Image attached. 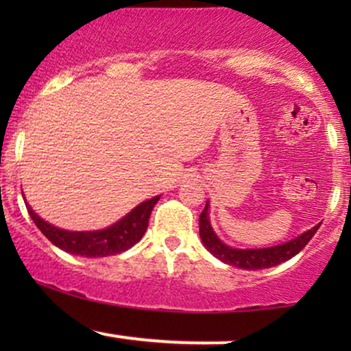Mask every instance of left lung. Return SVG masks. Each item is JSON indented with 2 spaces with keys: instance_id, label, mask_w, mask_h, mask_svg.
<instances>
[{
  "instance_id": "1",
  "label": "left lung",
  "mask_w": 351,
  "mask_h": 351,
  "mask_svg": "<svg viewBox=\"0 0 351 351\" xmlns=\"http://www.w3.org/2000/svg\"><path fill=\"white\" fill-rule=\"evenodd\" d=\"M208 208L209 203H206L203 213L199 215V236L204 247H206L213 256L217 257V259L223 261L224 264L234 265V267L239 269H247V271L274 267V265H279L282 263H285V261L292 259L293 256H297V254L308 244V241L312 239L313 234L317 232V229L320 228L322 224H317V226L308 229L304 234H300L299 237H295V239L280 245H272V247L264 249H234L224 244L223 241L215 234L211 224H209Z\"/></svg>"
}]
</instances>
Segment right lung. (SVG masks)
Returning a JSON list of instances; mask_svg holds the SVG:
<instances>
[{"label": "right lung", "instance_id": "add662e5", "mask_svg": "<svg viewBox=\"0 0 351 351\" xmlns=\"http://www.w3.org/2000/svg\"><path fill=\"white\" fill-rule=\"evenodd\" d=\"M160 196L143 201L135 209H132L127 216L117 221L110 228L100 229V231H66L41 219L29 204H26L27 213L36 226L43 232L52 244L58 245L62 251L75 254L84 257H106L115 256L142 239L148 228L152 209L158 203Z\"/></svg>", "mask_w": 351, "mask_h": 351}]
</instances>
